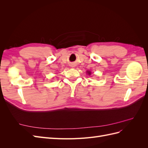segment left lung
I'll use <instances>...</instances> for the list:
<instances>
[{
  "label": "left lung",
  "mask_w": 148,
  "mask_h": 148,
  "mask_svg": "<svg viewBox=\"0 0 148 148\" xmlns=\"http://www.w3.org/2000/svg\"><path fill=\"white\" fill-rule=\"evenodd\" d=\"M88 74H89V75H90V74H91V72H90V71H88Z\"/></svg>",
  "instance_id": "1"
}]
</instances>
